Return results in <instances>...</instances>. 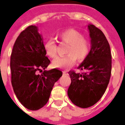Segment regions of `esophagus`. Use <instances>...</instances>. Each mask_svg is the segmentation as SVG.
I'll list each match as a JSON object with an SVG mask.
<instances>
[{
	"label": "esophagus",
	"mask_w": 125,
	"mask_h": 125,
	"mask_svg": "<svg viewBox=\"0 0 125 125\" xmlns=\"http://www.w3.org/2000/svg\"><path fill=\"white\" fill-rule=\"evenodd\" d=\"M63 74H67V71H63Z\"/></svg>",
	"instance_id": "esophagus-1"
}]
</instances>
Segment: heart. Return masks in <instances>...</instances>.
Instances as JSON below:
<instances>
[{"label":"heart","instance_id":"heart-1","mask_svg":"<svg viewBox=\"0 0 125 125\" xmlns=\"http://www.w3.org/2000/svg\"><path fill=\"white\" fill-rule=\"evenodd\" d=\"M62 43L67 44V54L57 57L52 62L53 67L59 69H69L75 63V61H83L87 58L90 51L91 44L88 39L85 38L79 31L73 29L63 31L58 35ZM45 53L48 57L54 58L57 54V44L52 40H47L44 45Z\"/></svg>","mask_w":125,"mask_h":125}]
</instances>
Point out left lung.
Listing matches in <instances>:
<instances>
[{"mask_svg": "<svg viewBox=\"0 0 125 125\" xmlns=\"http://www.w3.org/2000/svg\"><path fill=\"white\" fill-rule=\"evenodd\" d=\"M91 50L78 67L83 72L70 71L71 83L68 96L77 106L86 108L100 100L109 83L112 69V56L108 42L103 32L95 25H88Z\"/></svg>", "mask_w": 125, "mask_h": 125, "instance_id": "1", "label": "left lung"}]
</instances>
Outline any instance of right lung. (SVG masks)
Returning a JSON list of instances; mask_svg holds the SVG:
<instances>
[{
	"label": "right lung",
	"instance_id": "add662e5",
	"mask_svg": "<svg viewBox=\"0 0 125 125\" xmlns=\"http://www.w3.org/2000/svg\"><path fill=\"white\" fill-rule=\"evenodd\" d=\"M38 27L30 25L17 37L10 56L11 83L19 102L26 108L37 110L45 106L55 82L62 73L46 71L50 63L46 56ZM44 70L41 75L38 72Z\"/></svg>",
	"mask_w": 125,
	"mask_h": 125
}]
</instances>
